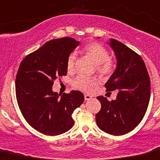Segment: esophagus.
I'll list each match as a JSON object with an SVG mask.
<instances>
[{"label": "esophagus", "mask_w": 160, "mask_h": 160, "mask_svg": "<svg viewBox=\"0 0 160 160\" xmlns=\"http://www.w3.org/2000/svg\"><path fill=\"white\" fill-rule=\"evenodd\" d=\"M91 98H92V97H91V96L89 95V94H85V95H84L85 100H90Z\"/></svg>", "instance_id": "34e87169"}]
</instances>
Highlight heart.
<instances>
[{"label":"heart","instance_id":"heart-1","mask_svg":"<svg viewBox=\"0 0 160 160\" xmlns=\"http://www.w3.org/2000/svg\"><path fill=\"white\" fill-rule=\"evenodd\" d=\"M82 53L93 60L96 64L97 72L102 76H109L115 70V63L109 58L110 53L107 48L100 43L93 42L87 44L82 49ZM77 55L71 53L67 60V69L68 72H73L75 69ZM99 80L96 77L79 76L73 81V86L77 89L84 91H90L94 86L98 84Z\"/></svg>","mask_w":160,"mask_h":160}]
</instances>
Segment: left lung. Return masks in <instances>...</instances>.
<instances>
[{
	"label": "left lung",
	"instance_id": "1",
	"mask_svg": "<svg viewBox=\"0 0 160 160\" xmlns=\"http://www.w3.org/2000/svg\"><path fill=\"white\" fill-rule=\"evenodd\" d=\"M110 46L117 65L105 87L107 91L117 90L118 94L112 101L97 97L101 109L96 121L102 131L120 136L132 130L143 118L150 98V79L139 54L115 39H110Z\"/></svg>",
	"mask_w": 160,
	"mask_h": 160
}]
</instances>
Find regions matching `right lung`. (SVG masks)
<instances>
[{
    "label": "right lung",
    "instance_id": "obj_1",
    "mask_svg": "<svg viewBox=\"0 0 160 160\" xmlns=\"http://www.w3.org/2000/svg\"><path fill=\"white\" fill-rule=\"evenodd\" d=\"M79 44L71 38L50 40L28 54L18 68L15 90L20 110L29 125L45 135H60L71 129L72 114L84 100L78 90L60 97L52 90L53 81L67 75V60Z\"/></svg>",
    "mask_w": 160,
    "mask_h": 160
}]
</instances>
